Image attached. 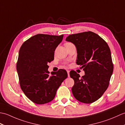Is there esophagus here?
I'll use <instances>...</instances> for the list:
<instances>
[{
  "label": "esophagus",
  "mask_w": 125,
  "mask_h": 125,
  "mask_svg": "<svg viewBox=\"0 0 125 125\" xmlns=\"http://www.w3.org/2000/svg\"><path fill=\"white\" fill-rule=\"evenodd\" d=\"M69 73H70V71H69V70H67V73H68V76L69 77H70V75H69Z\"/></svg>",
  "instance_id": "34e87169"
}]
</instances>
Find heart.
Listing matches in <instances>:
<instances>
[{
	"mask_svg": "<svg viewBox=\"0 0 125 125\" xmlns=\"http://www.w3.org/2000/svg\"><path fill=\"white\" fill-rule=\"evenodd\" d=\"M72 43H70V42H67V43H66L65 44V46H67V45H69V44H71Z\"/></svg>",
	"mask_w": 125,
	"mask_h": 125,
	"instance_id": "b5f03b06",
	"label": "heart"
}]
</instances>
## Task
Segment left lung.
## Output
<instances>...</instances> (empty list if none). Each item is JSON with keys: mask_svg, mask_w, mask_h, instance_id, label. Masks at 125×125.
<instances>
[{"mask_svg": "<svg viewBox=\"0 0 125 125\" xmlns=\"http://www.w3.org/2000/svg\"><path fill=\"white\" fill-rule=\"evenodd\" d=\"M65 40L75 46L76 63L85 72L82 77L75 71L70 72L75 82L71 89L73 96L81 103H94L106 90L112 75L110 48L100 36L90 31L70 35Z\"/></svg>", "mask_w": 125, "mask_h": 125, "instance_id": "obj_1", "label": "left lung"}]
</instances>
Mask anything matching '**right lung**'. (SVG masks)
Wrapping results in <instances>:
<instances>
[{
  "label": "right lung",
  "instance_id": "1",
  "mask_svg": "<svg viewBox=\"0 0 125 125\" xmlns=\"http://www.w3.org/2000/svg\"><path fill=\"white\" fill-rule=\"evenodd\" d=\"M63 38L39 34L23 43L19 52L17 70L21 89L28 99L37 104L51 102L57 90L67 78L65 70L51 73L48 63L54 58V52Z\"/></svg>",
  "mask_w": 125,
  "mask_h": 125
}]
</instances>
